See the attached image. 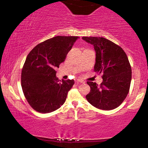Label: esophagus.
I'll return each instance as SVG.
<instances>
[{
	"label": "esophagus",
	"instance_id": "esophagus-1",
	"mask_svg": "<svg viewBox=\"0 0 148 148\" xmlns=\"http://www.w3.org/2000/svg\"><path fill=\"white\" fill-rule=\"evenodd\" d=\"M77 82H81V83H84V81H83V80H82V79H77Z\"/></svg>",
	"mask_w": 148,
	"mask_h": 148
}]
</instances>
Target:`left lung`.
<instances>
[{"label": "left lung", "instance_id": "left-lung-1", "mask_svg": "<svg viewBox=\"0 0 148 148\" xmlns=\"http://www.w3.org/2000/svg\"><path fill=\"white\" fill-rule=\"evenodd\" d=\"M94 47V71L103 73L100 86L87 82L90 92L86 98L90 104L101 110L119 107L127 95L131 81V67L125 52L112 41L102 37H82Z\"/></svg>", "mask_w": 148, "mask_h": 148}]
</instances>
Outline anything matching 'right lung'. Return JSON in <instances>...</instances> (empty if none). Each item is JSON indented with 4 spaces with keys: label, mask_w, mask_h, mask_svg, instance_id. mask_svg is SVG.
<instances>
[{
    "label": "right lung",
    "mask_w": 148,
    "mask_h": 148,
    "mask_svg": "<svg viewBox=\"0 0 148 148\" xmlns=\"http://www.w3.org/2000/svg\"><path fill=\"white\" fill-rule=\"evenodd\" d=\"M79 37L58 36L38 44L26 58L21 73V86L28 103L35 110L49 113L66 101L74 80H60L55 69Z\"/></svg>",
    "instance_id": "right-lung-1"
}]
</instances>
